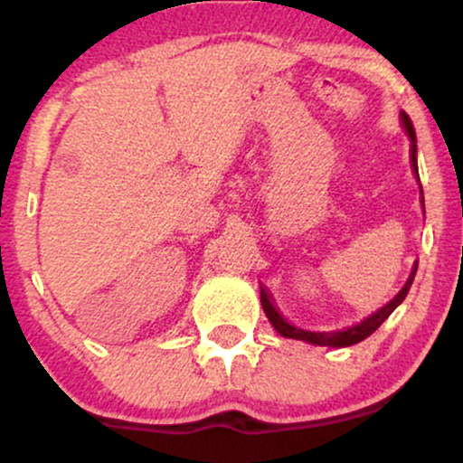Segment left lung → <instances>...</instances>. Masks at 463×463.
Instances as JSON below:
<instances>
[{"label":"left lung","mask_w":463,"mask_h":463,"mask_svg":"<svg viewBox=\"0 0 463 463\" xmlns=\"http://www.w3.org/2000/svg\"><path fill=\"white\" fill-rule=\"evenodd\" d=\"M401 121L402 126H405L409 139H411V150H409V156H411V169L413 174L418 176V150H416V130H413V124L411 119H409L407 113H401ZM420 194H422V187H420ZM422 206H424V195H422ZM416 269H418V263L413 265L411 274H409L405 287H402L401 291L387 302L385 307H381L379 311L372 313L370 317H365L364 322L354 324V326H348V328H342V331H331V333H316V331H305V328H298L294 326V324H289L285 320L283 316H280L279 309L274 307L272 302V296L268 294V291L261 287V305H263V311L265 316H268V320L272 322V326L276 328V333H280L283 337H289V339H302V342H309V344H316V346H331V348H344V346H353V344H359L364 342L365 337H370L372 333L376 331V328L383 324L387 317H390V313L396 309L398 305H401L402 300H405V296L409 294V287L413 283V276H416Z\"/></svg>","instance_id":"left-lung-1"}]
</instances>
